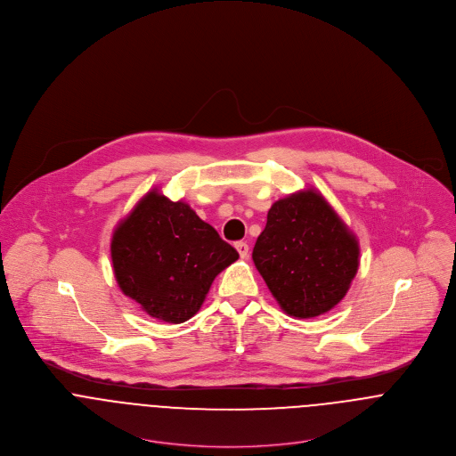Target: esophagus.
I'll return each instance as SVG.
<instances>
[{
    "label": "esophagus",
    "mask_w": 456,
    "mask_h": 456,
    "mask_svg": "<svg viewBox=\"0 0 456 456\" xmlns=\"http://www.w3.org/2000/svg\"><path fill=\"white\" fill-rule=\"evenodd\" d=\"M235 248H237L240 258H248V255H249V246H248L246 242H237Z\"/></svg>",
    "instance_id": "esophagus-1"
}]
</instances>
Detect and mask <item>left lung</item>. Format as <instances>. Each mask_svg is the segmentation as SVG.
<instances>
[{
	"mask_svg": "<svg viewBox=\"0 0 456 456\" xmlns=\"http://www.w3.org/2000/svg\"><path fill=\"white\" fill-rule=\"evenodd\" d=\"M253 261L281 309L298 320L333 309L360 265V246L323 195L304 190L277 200Z\"/></svg>",
	"mask_w": 456,
	"mask_h": 456,
	"instance_id": "1",
	"label": "left lung"
}]
</instances>
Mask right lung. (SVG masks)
Masks as SVG:
<instances>
[{
	"mask_svg": "<svg viewBox=\"0 0 456 456\" xmlns=\"http://www.w3.org/2000/svg\"><path fill=\"white\" fill-rule=\"evenodd\" d=\"M110 256L121 291L151 318L174 325L193 318L216 275L239 260L188 203L158 190L118 224Z\"/></svg>",
	"mask_w": 456,
	"mask_h": 456,
	"instance_id": "add662e5",
	"label": "right lung"
}]
</instances>
